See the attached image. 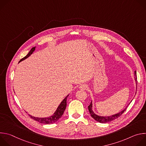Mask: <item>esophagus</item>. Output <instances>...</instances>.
Here are the masks:
<instances>
[{"label":"esophagus","instance_id":"1","mask_svg":"<svg viewBox=\"0 0 146 146\" xmlns=\"http://www.w3.org/2000/svg\"><path fill=\"white\" fill-rule=\"evenodd\" d=\"M87 88V86L86 85V84H81L80 85V88L81 89V90H86V88Z\"/></svg>","mask_w":146,"mask_h":146}]
</instances>
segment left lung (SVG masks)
<instances>
[{
	"instance_id": "8db88e82",
	"label": "left lung",
	"mask_w": 146,
	"mask_h": 146,
	"mask_svg": "<svg viewBox=\"0 0 146 146\" xmlns=\"http://www.w3.org/2000/svg\"><path fill=\"white\" fill-rule=\"evenodd\" d=\"M135 81H136V84L137 85V75H136V72L135 71ZM92 102H91L90 105L88 106V110L90 111V113L91 115V117L95 119L96 120V121L98 122H99L100 123H106V122H110V121H111L117 118H118L119 117H120L123 113L124 111H125L127 110V108H126L123 111H122L121 112H119V113L118 114H116L115 115H111V116H108V117H100V116H99V115H96L94 112L92 110Z\"/></svg>"
}]
</instances>
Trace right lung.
I'll return each mask as SVG.
<instances>
[{"mask_svg":"<svg viewBox=\"0 0 146 146\" xmlns=\"http://www.w3.org/2000/svg\"><path fill=\"white\" fill-rule=\"evenodd\" d=\"M35 48L36 47H33L31 50L29 52V53L25 56L23 58H22L21 59L19 62H21V60L27 58L28 56H29L31 55V54H32V52L34 51V50H35ZM68 95L62 101V102L60 103V105H59L57 110H56V111L55 112V113L53 115L50 117H48V118H37V117H32L30 115H29V116L33 119L34 120H36L40 123H46V124H48V123H53L55 122H56L61 117L62 115H63L64 113V111L66 109V100H67V98H68Z\"/></svg>","mask_w":146,"mask_h":146,"instance_id":"add662e5","label":"right lung"}]
</instances>
